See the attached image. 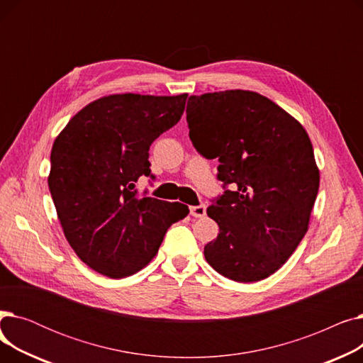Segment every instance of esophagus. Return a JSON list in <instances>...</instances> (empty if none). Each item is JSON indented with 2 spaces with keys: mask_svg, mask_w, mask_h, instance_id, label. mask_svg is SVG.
Masks as SVG:
<instances>
[{
  "mask_svg": "<svg viewBox=\"0 0 363 363\" xmlns=\"http://www.w3.org/2000/svg\"><path fill=\"white\" fill-rule=\"evenodd\" d=\"M189 215L194 216V218H203L206 215V204L191 206V207H189Z\"/></svg>",
  "mask_w": 363,
  "mask_h": 363,
  "instance_id": "34e87169",
  "label": "esophagus"
}]
</instances>
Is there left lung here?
<instances>
[{"label": "left lung", "mask_w": 363, "mask_h": 363, "mask_svg": "<svg viewBox=\"0 0 363 363\" xmlns=\"http://www.w3.org/2000/svg\"><path fill=\"white\" fill-rule=\"evenodd\" d=\"M186 122L194 147L218 157L225 188L207 207L219 234L206 260L237 282L268 278L308 233L319 188L309 135L274 101L242 89L191 95Z\"/></svg>", "instance_id": "8db88e82"}]
</instances>
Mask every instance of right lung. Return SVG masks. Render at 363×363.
Instances as JSON below:
<instances>
[{"label":"right lung","instance_id":"obj_1","mask_svg":"<svg viewBox=\"0 0 363 363\" xmlns=\"http://www.w3.org/2000/svg\"><path fill=\"white\" fill-rule=\"evenodd\" d=\"M188 94H114L85 106L51 150L50 193L63 233L89 268L110 278L138 272L156 256L167 228L188 215L181 203L138 194L148 150L175 126Z\"/></svg>","mask_w":363,"mask_h":363}]
</instances>
